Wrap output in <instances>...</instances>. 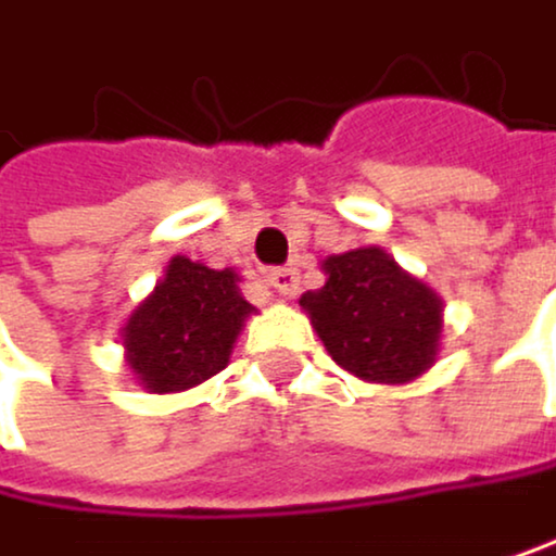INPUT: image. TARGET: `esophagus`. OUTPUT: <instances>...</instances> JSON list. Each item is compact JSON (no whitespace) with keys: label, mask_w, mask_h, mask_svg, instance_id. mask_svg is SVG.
I'll return each mask as SVG.
<instances>
[{"label":"esophagus","mask_w":556,"mask_h":556,"mask_svg":"<svg viewBox=\"0 0 556 556\" xmlns=\"http://www.w3.org/2000/svg\"><path fill=\"white\" fill-rule=\"evenodd\" d=\"M266 283L276 290V293H283V296H293L300 290V273L293 266H276L266 273Z\"/></svg>","instance_id":"1"}]
</instances>
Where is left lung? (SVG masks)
Returning <instances> with one entry per match:
<instances>
[{
    "label": "left lung",
    "instance_id": "left-lung-1",
    "mask_svg": "<svg viewBox=\"0 0 556 556\" xmlns=\"http://www.w3.org/2000/svg\"><path fill=\"white\" fill-rule=\"evenodd\" d=\"M327 283L300 306L327 354L344 371L375 384H405L426 375L442 338V300L408 276L378 245L324 260Z\"/></svg>",
    "mask_w": 556,
    "mask_h": 556
}]
</instances>
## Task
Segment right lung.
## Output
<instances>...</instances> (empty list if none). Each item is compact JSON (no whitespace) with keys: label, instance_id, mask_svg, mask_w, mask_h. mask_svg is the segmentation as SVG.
<instances>
[{"label":"right lung","instance_id":"obj_1","mask_svg":"<svg viewBox=\"0 0 556 556\" xmlns=\"http://www.w3.org/2000/svg\"><path fill=\"white\" fill-rule=\"evenodd\" d=\"M250 314L253 303L242 300L236 269L172 256L151 296L124 324L130 371L157 394L195 388L229 364Z\"/></svg>","mask_w":556,"mask_h":556}]
</instances>
